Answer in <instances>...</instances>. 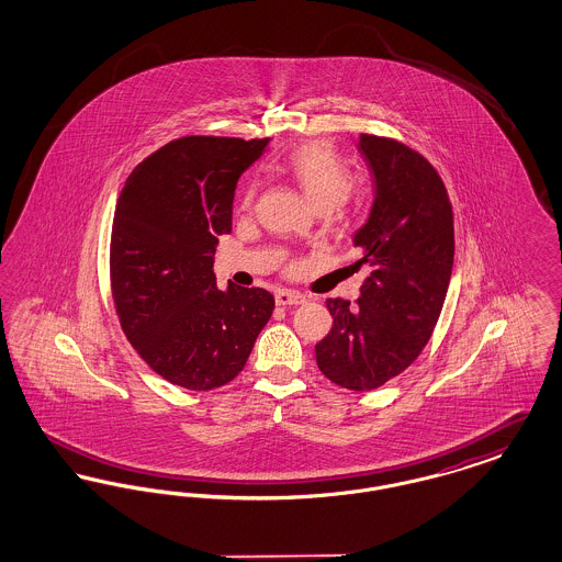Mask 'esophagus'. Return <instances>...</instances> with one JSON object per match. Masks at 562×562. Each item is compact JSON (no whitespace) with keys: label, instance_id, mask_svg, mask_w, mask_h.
I'll use <instances>...</instances> for the list:
<instances>
[{"label":"esophagus","instance_id":"obj_1","mask_svg":"<svg viewBox=\"0 0 562 562\" xmlns=\"http://www.w3.org/2000/svg\"><path fill=\"white\" fill-rule=\"evenodd\" d=\"M276 303L282 305V307H289V305H301L305 303V296L303 294L294 293V291H278L276 293Z\"/></svg>","mask_w":562,"mask_h":562}]
</instances>
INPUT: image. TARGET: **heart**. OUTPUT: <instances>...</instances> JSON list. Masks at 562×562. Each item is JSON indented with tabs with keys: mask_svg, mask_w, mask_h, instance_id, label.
Wrapping results in <instances>:
<instances>
[{
	"mask_svg": "<svg viewBox=\"0 0 562 562\" xmlns=\"http://www.w3.org/2000/svg\"><path fill=\"white\" fill-rule=\"evenodd\" d=\"M280 170L293 179L318 211H333L348 195V168L324 140H307L294 147L280 161ZM252 200L255 186H248L241 195V209H250Z\"/></svg>",
	"mask_w": 562,
	"mask_h": 562,
	"instance_id": "b5f03b06",
	"label": "heart"
}]
</instances>
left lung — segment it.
I'll list each match as a JSON object with an SVG mask.
<instances>
[{"instance_id":"obj_1","label":"left lung","mask_w":562,"mask_h":562,"mask_svg":"<svg viewBox=\"0 0 562 562\" xmlns=\"http://www.w3.org/2000/svg\"><path fill=\"white\" fill-rule=\"evenodd\" d=\"M358 149L374 202L353 236V268L371 273L353 303L326 301L333 328L316 344V362L333 383L371 392L417 360L440 318L453 271V206L436 168L408 145L360 134Z\"/></svg>"}]
</instances>
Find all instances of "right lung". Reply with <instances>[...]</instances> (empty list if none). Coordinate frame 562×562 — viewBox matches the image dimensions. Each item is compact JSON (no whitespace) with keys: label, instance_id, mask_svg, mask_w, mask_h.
<instances>
[{"label":"right lung","instance_id":"add662e5","mask_svg":"<svg viewBox=\"0 0 562 562\" xmlns=\"http://www.w3.org/2000/svg\"><path fill=\"white\" fill-rule=\"evenodd\" d=\"M269 138L191 134L140 161L117 198L109 246L115 314L166 381L209 392L240 374L273 294L216 289L214 250L232 232L234 191Z\"/></svg>","mask_w":562,"mask_h":562}]
</instances>
